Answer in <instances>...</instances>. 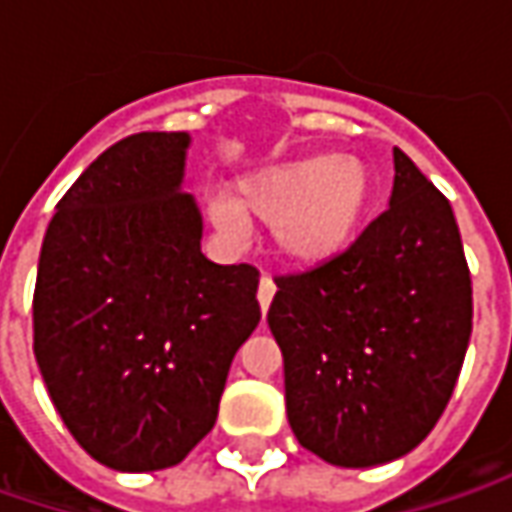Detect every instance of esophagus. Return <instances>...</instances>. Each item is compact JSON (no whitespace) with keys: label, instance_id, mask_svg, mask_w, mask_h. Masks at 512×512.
Here are the masks:
<instances>
[{"label":"esophagus","instance_id":"obj_1","mask_svg":"<svg viewBox=\"0 0 512 512\" xmlns=\"http://www.w3.org/2000/svg\"><path fill=\"white\" fill-rule=\"evenodd\" d=\"M273 293H276V285H273V279L270 276H262V282H259V293H256V299H259V307H262V313H267V307L273 302Z\"/></svg>","mask_w":512,"mask_h":512}]
</instances>
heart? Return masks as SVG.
<instances>
[{
    "label": "heart",
    "mask_w": 512,
    "mask_h": 512,
    "mask_svg": "<svg viewBox=\"0 0 512 512\" xmlns=\"http://www.w3.org/2000/svg\"><path fill=\"white\" fill-rule=\"evenodd\" d=\"M370 199V176L359 159L307 153L250 170L210 205V219L227 236L247 222L273 225L276 253L296 267H319L353 245Z\"/></svg>",
    "instance_id": "heart-1"
}]
</instances>
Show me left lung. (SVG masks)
Segmentation results:
<instances>
[{
    "instance_id": "8db88e82",
    "label": "left lung",
    "mask_w": 512,
    "mask_h": 512,
    "mask_svg": "<svg viewBox=\"0 0 512 512\" xmlns=\"http://www.w3.org/2000/svg\"><path fill=\"white\" fill-rule=\"evenodd\" d=\"M390 207L327 265L279 276L267 325L285 356L287 422L336 467L410 453L453 396L473 287L453 207L393 148Z\"/></svg>"
}]
</instances>
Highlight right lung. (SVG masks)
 Masks as SVG:
<instances>
[{"label":"right lung","instance_id":"1","mask_svg":"<svg viewBox=\"0 0 512 512\" xmlns=\"http://www.w3.org/2000/svg\"><path fill=\"white\" fill-rule=\"evenodd\" d=\"M187 133H133L70 185L33 290V353L70 436L105 467L165 470L210 433L262 310L259 270L202 253Z\"/></svg>","mask_w":512,"mask_h":512}]
</instances>
